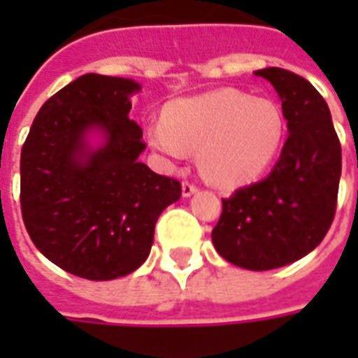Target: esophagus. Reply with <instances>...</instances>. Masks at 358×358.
<instances>
[{
    "mask_svg": "<svg viewBox=\"0 0 358 358\" xmlns=\"http://www.w3.org/2000/svg\"><path fill=\"white\" fill-rule=\"evenodd\" d=\"M197 192V186L192 184V182H182V195L184 197H189V195H194Z\"/></svg>",
    "mask_w": 358,
    "mask_h": 358,
    "instance_id": "esophagus-1",
    "label": "esophagus"
}]
</instances>
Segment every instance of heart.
Returning a JSON list of instances; mask_svg holds the SVG:
<instances>
[{
    "label": "heart",
    "mask_w": 358,
    "mask_h": 358,
    "mask_svg": "<svg viewBox=\"0 0 358 358\" xmlns=\"http://www.w3.org/2000/svg\"><path fill=\"white\" fill-rule=\"evenodd\" d=\"M287 134L282 107L266 97L224 88L176 99L149 126V143L169 161L197 149L205 178L220 187L251 184L268 171Z\"/></svg>",
    "instance_id": "1"
}]
</instances>
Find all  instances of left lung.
I'll list each match as a JSON object with an SVG mask.
<instances>
[{"label": "left lung", "instance_id": "left-lung-1", "mask_svg": "<svg viewBox=\"0 0 358 358\" xmlns=\"http://www.w3.org/2000/svg\"><path fill=\"white\" fill-rule=\"evenodd\" d=\"M255 74L280 95L289 136L266 178L222 199L210 238L228 263L272 270L308 255L330 230L341 145L330 109L310 82L278 66Z\"/></svg>", "mask_w": 358, "mask_h": 358}]
</instances>
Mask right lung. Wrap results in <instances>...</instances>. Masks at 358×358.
<instances>
[{"label": "right lung", "instance_id": "1", "mask_svg": "<svg viewBox=\"0 0 358 358\" xmlns=\"http://www.w3.org/2000/svg\"><path fill=\"white\" fill-rule=\"evenodd\" d=\"M130 78L84 74L38 110L20 151V210L30 240L59 268L115 280L140 268L178 180L138 161L145 143L130 120ZM102 145L92 148L89 136Z\"/></svg>", "mask_w": 358, "mask_h": 358}]
</instances>
